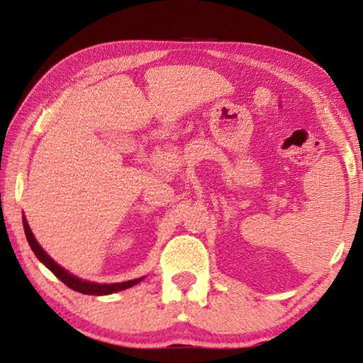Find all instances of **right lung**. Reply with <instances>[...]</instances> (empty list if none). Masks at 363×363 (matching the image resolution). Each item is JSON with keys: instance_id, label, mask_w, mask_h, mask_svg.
Wrapping results in <instances>:
<instances>
[{"instance_id": "right-lung-1", "label": "right lung", "mask_w": 363, "mask_h": 363, "mask_svg": "<svg viewBox=\"0 0 363 363\" xmlns=\"http://www.w3.org/2000/svg\"><path fill=\"white\" fill-rule=\"evenodd\" d=\"M23 230H26V237L28 240L30 248L33 250L35 256L38 257V259L45 264V266L51 270V272L56 275V277L64 281V284L72 288V290H75L78 293H83V294H96V296H102V294H112L116 291H121V290H126V288H131L134 285H138L140 279H134V280H128V281H121V284H94V281H88V280H82L75 277V275H72L69 270H65L64 267H60L59 264L52 259L51 256H49L45 250L40 247V243L36 242L35 235L30 230V225L27 223L26 216H23Z\"/></svg>"}]
</instances>
